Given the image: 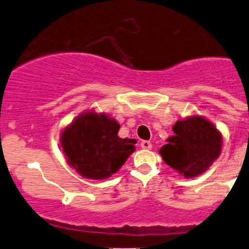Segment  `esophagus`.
Masks as SVG:
<instances>
[{
    "label": "esophagus",
    "mask_w": 249,
    "mask_h": 249,
    "mask_svg": "<svg viewBox=\"0 0 249 249\" xmlns=\"http://www.w3.org/2000/svg\"><path fill=\"white\" fill-rule=\"evenodd\" d=\"M141 147H142L143 149H152L153 145L149 141H142V142H141Z\"/></svg>",
    "instance_id": "1"
}]
</instances>
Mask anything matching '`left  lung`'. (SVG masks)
Segmentation results:
<instances>
[{
  "mask_svg": "<svg viewBox=\"0 0 249 249\" xmlns=\"http://www.w3.org/2000/svg\"><path fill=\"white\" fill-rule=\"evenodd\" d=\"M175 135L160 149L164 161L185 178L201 175L213 164L222 150V135L217 127L200 115L178 120Z\"/></svg>",
  "mask_w": 249,
  "mask_h": 249,
  "instance_id": "left-lung-1",
  "label": "left lung"
}]
</instances>
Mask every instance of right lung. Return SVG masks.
I'll list each match as a JSON object with an SVG mask.
<instances>
[{
    "label": "right lung",
    "instance_id": "right-lung-1",
    "mask_svg": "<svg viewBox=\"0 0 249 249\" xmlns=\"http://www.w3.org/2000/svg\"><path fill=\"white\" fill-rule=\"evenodd\" d=\"M120 125L105 113H82L61 132L67 164L80 176L105 179L124 165L135 152V140L120 139Z\"/></svg>",
    "mask_w": 249,
    "mask_h": 249
}]
</instances>
